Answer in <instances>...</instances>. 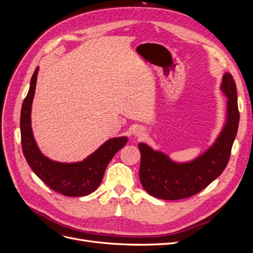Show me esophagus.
<instances>
[{"label":"esophagus","instance_id":"esophagus-1","mask_svg":"<svg viewBox=\"0 0 253 253\" xmlns=\"http://www.w3.org/2000/svg\"><path fill=\"white\" fill-rule=\"evenodd\" d=\"M145 134V129L142 126H137L134 129V136L135 137H142Z\"/></svg>","mask_w":253,"mask_h":253}]
</instances>
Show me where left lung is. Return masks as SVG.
<instances>
[{
	"instance_id": "8db88e82",
	"label": "left lung",
	"mask_w": 253,
	"mask_h": 253,
	"mask_svg": "<svg viewBox=\"0 0 253 253\" xmlns=\"http://www.w3.org/2000/svg\"><path fill=\"white\" fill-rule=\"evenodd\" d=\"M221 90L228 98L226 123L212 145L196 159L176 162L143 142L138 144L141 154L139 179L147 194L162 200L189 198L203 190L223 172L229 161L240 121L237 86L228 72L223 75Z\"/></svg>"
}]
</instances>
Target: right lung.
<instances>
[{"label":"right lung","instance_id":"1","mask_svg":"<svg viewBox=\"0 0 253 253\" xmlns=\"http://www.w3.org/2000/svg\"><path fill=\"white\" fill-rule=\"evenodd\" d=\"M39 67L30 82L21 111V140L23 153L33 172L47 186L67 197L88 196L96 190L114 155L127 142V137L107 140L83 161L66 163L49 159L40 151L31 128V106L38 80Z\"/></svg>","mask_w":253,"mask_h":253}]
</instances>
